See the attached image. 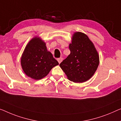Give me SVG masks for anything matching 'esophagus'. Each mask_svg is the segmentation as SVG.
I'll list each match as a JSON object with an SVG mask.
<instances>
[{
	"instance_id": "1",
	"label": "esophagus",
	"mask_w": 121,
	"mask_h": 121,
	"mask_svg": "<svg viewBox=\"0 0 121 121\" xmlns=\"http://www.w3.org/2000/svg\"><path fill=\"white\" fill-rule=\"evenodd\" d=\"M57 61H58V62L59 63V64H60V63L62 62V57H60V58H58L57 59Z\"/></svg>"
}]
</instances>
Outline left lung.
Listing matches in <instances>:
<instances>
[{"mask_svg": "<svg viewBox=\"0 0 121 121\" xmlns=\"http://www.w3.org/2000/svg\"><path fill=\"white\" fill-rule=\"evenodd\" d=\"M69 48L71 53L60 66L69 80L83 82L90 79L99 65V55L87 35L80 32L74 34Z\"/></svg>", "mask_w": 121, "mask_h": 121, "instance_id": "8db88e82", "label": "left lung"}]
</instances>
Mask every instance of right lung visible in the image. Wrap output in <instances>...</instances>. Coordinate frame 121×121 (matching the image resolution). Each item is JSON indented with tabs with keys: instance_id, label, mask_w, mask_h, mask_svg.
<instances>
[{
	"instance_id": "1",
	"label": "right lung",
	"mask_w": 121,
	"mask_h": 121,
	"mask_svg": "<svg viewBox=\"0 0 121 121\" xmlns=\"http://www.w3.org/2000/svg\"><path fill=\"white\" fill-rule=\"evenodd\" d=\"M59 63L47 50L46 43L39 38L32 39L27 45L21 57V65L24 73L35 80L49 73Z\"/></svg>"
}]
</instances>
